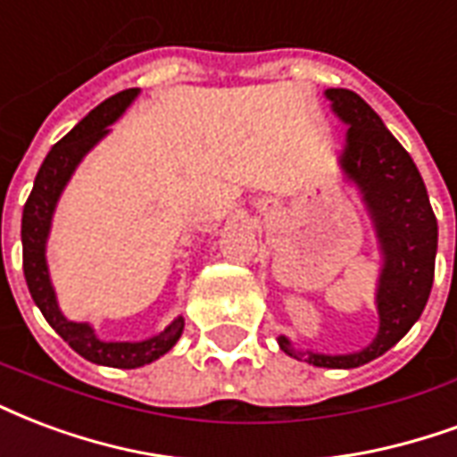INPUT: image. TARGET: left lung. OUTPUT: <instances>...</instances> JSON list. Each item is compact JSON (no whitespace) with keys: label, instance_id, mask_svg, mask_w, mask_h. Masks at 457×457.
Returning a JSON list of instances; mask_svg holds the SVG:
<instances>
[{"label":"left lung","instance_id":"left-lung-1","mask_svg":"<svg viewBox=\"0 0 457 457\" xmlns=\"http://www.w3.org/2000/svg\"><path fill=\"white\" fill-rule=\"evenodd\" d=\"M324 99L349 125L339 154L341 174L361 195L380 246L383 266L375 290L380 327L366 349L353 353L295 349L288 337H278V346L317 368H358L390 351L424 312L434 286L438 225L417 164L373 108L349 89H327Z\"/></svg>","mask_w":457,"mask_h":457}]
</instances>
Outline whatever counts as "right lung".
I'll use <instances>...</instances> for the list:
<instances>
[{
    "label": "right lung",
    "mask_w": 457,
    "mask_h": 457,
    "mask_svg": "<svg viewBox=\"0 0 457 457\" xmlns=\"http://www.w3.org/2000/svg\"><path fill=\"white\" fill-rule=\"evenodd\" d=\"M140 89H125L116 96H111L104 104L84 116L72 130L53 145L48 157L40 164L33 191L29 201L23 205L21 218V245H23V276L29 283V293L33 303L38 305L43 317L55 329L62 339L72 346L77 353L96 366L108 368H140L152 361L164 356L167 351L174 349L181 332H184V317L179 314L174 322L164 327V332L154 334L143 341H104L96 337L89 322H72L67 320L60 305H57L55 288L50 280L48 249L50 228H53V215H55L57 201L70 184V179L82 164L96 145L111 133V125L123 116L125 108L137 99Z\"/></svg>",
    "instance_id": "1"
}]
</instances>
